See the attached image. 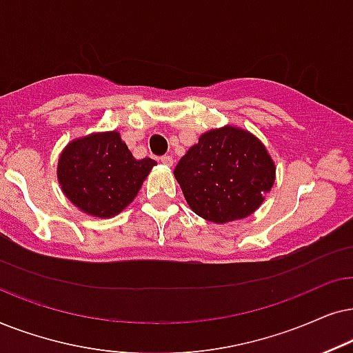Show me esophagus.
<instances>
[{
	"label": "esophagus",
	"mask_w": 353,
	"mask_h": 353,
	"mask_svg": "<svg viewBox=\"0 0 353 353\" xmlns=\"http://www.w3.org/2000/svg\"><path fill=\"white\" fill-rule=\"evenodd\" d=\"M159 161H161L163 164H166V166H172V164H174V159H172V157H168V154H166V157H161V158H159Z\"/></svg>",
	"instance_id": "34e87169"
}]
</instances>
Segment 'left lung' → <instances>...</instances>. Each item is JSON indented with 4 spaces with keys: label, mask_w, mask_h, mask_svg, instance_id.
Instances as JSON below:
<instances>
[{
    "label": "left lung",
    "mask_w": 353,
    "mask_h": 353,
    "mask_svg": "<svg viewBox=\"0 0 353 353\" xmlns=\"http://www.w3.org/2000/svg\"><path fill=\"white\" fill-rule=\"evenodd\" d=\"M194 213L224 224L250 216L276 179V166L248 130L225 125L201 134L174 169Z\"/></svg>",
    "instance_id": "obj_1"
}]
</instances>
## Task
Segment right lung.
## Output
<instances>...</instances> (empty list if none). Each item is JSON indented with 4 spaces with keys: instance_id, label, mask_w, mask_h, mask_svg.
Segmentation results:
<instances>
[{
    "instance_id": "1",
    "label": "right lung",
    "mask_w": 353,
    "mask_h": 353,
    "mask_svg": "<svg viewBox=\"0 0 353 353\" xmlns=\"http://www.w3.org/2000/svg\"><path fill=\"white\" fill-rule=\"evenodd\" d=\"M154 164L152 158L135 159L116 130L90 134L63 150L58 181L83 213L111 218L132 203Z\"/></svg>"
}]
</instances>
